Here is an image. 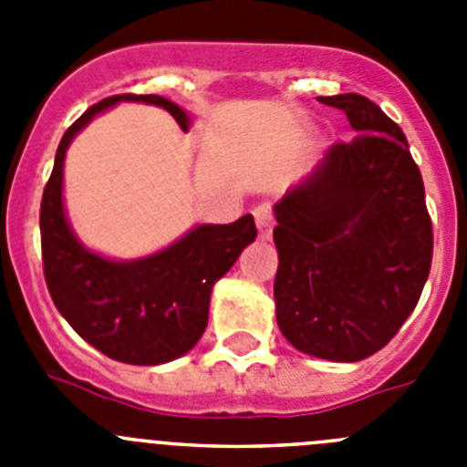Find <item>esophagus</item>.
I'll return each instance as SVG.
<instances>
[{"label": "esophagus", "instance_id": "34e87169", "mask_svg": "<svg viewBox=\"0 0 467 467\" xmlns=\"http://www.w3.org/2000/svg\"><path fill=\"white\" fill-rule=\"evenodd\" d=\"M253 214H254V222H257L259 238H262V241H269L271 231H274V217H271L269 203L257 205V208L253 210Z\"/></svg>", "mask_w": 467, "mask_h": 467}]
</instances>
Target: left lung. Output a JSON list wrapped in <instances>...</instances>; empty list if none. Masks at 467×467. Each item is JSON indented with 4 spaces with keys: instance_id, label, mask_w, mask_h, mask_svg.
I'll return each instance as SVG.
<instances>
[{
    "instance_id": "1",
    "label": "left lung",
    "mask_w": 467,
    "mask_h": 467,
    "mask_svg": "<svg viewBox=\"0 0 467 467\" xmlns=\"http://www.w3.org/2000/svg\"><path fill=\"white\" fill-rule=\"evenodd\" d=\"M317 100L344 111L358 138L332 144L275 203V320L301 353L358 362L393 339L419 304L432 222L402 128L365 95Z\"/></svg>"
}]
</instances>
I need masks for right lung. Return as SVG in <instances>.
<instances>
[{"label":"right lung","mask_w":467,"mask_h":467,"mask_svg":"<svg viewBox=\"0 0 467 467\" xmlns=\"http://www.w3.org/2000/svg\"><path fill=\"white\" fill-rule=\"evenodd\" d=\"M117 102H147L171 111L182 130L189 114L161 95H111L86 109L56 151L41 196V259L60 316L81 339L126 365H161L196 346L208 325L213 285L257 238L253 214L231 224H201L171 247L133 262L86 250L69 229L63 205L65 151L81 128Z\"/></svg>","instance_id":"right-lung-1"}]
</instances>
